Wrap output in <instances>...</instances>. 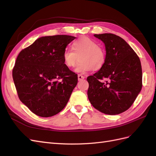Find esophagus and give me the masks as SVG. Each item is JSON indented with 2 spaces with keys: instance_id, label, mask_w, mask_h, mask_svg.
<instances>
[{
  "instance_id": "obj_1",
  "label": "esophagus",
  "mask_w": 156,
  "mask_h": 156,
  "mask_svg": "<svg viewBox=\"0 0 156 156\" xmlns=\"http://www.w3.org/2000/svg\"><path fill=\"white\" fill-rule=\"evenodd\" d=\"M84 79V77L83 75H82L81 74H79L78 75V80L79 81H81V80H83Z\"/></svg>"
}]
</instances>
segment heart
Masks as SVG:
<instances>
[{
	"instance_id": "heart-1",
	"label": "heart",
	"mask_w": 156,
	"mask_h": 156,
	"mask_svg": "<svg viewBox=\"0 0 156 156\" xmlns=\"http://www.w3.org/2000/svg\"><path fill=\"white\" fill-rule=\"evenodd\" d=\"M72 50H66L62 58L64 64L69 68L74 67L80 59L75 71L86 73L94 69H101L105 64L106 53L102 47L97 42L87 36L80 37L75 40L72 45Z\"/></svg>"
}]
</instances>
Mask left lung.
I'll return each instance as SVG.
<instances>
[{
	"mask_svg": "<svg viewBox=\"0 0 156 156\" xmlns=\"http://www.w3.org/2000/svg\"><path fill=\"white\" fill-rule=\"evenodd\" d=\"M105 45L103 66L87 77L88 98L92 106L104 114L119 115L132 105L142 88V68L138 55L119 36L94 34Z\"/></svg>",
	"mask_w": 156,
	"mask_h": 156,
	"instance_id": "obj_1",
	"label": "left lung"
}]
</instances>
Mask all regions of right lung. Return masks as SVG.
<instances>
[{"mask_svg": "<svg viewBox=\"0 0 156 156\" xmlns=\"http://www.w3.org/2000/svg\"><path fill=\"white\" fill-rule=\"evenodd\" d=\"M75 38L68 35L41 37L17 56L13 82L20 100L34 114L51 117L66 105L78 79L64 64L62 55Z\"/></svg>", "mask_w": 156, "mask_h": 156, "instance_id": "right-lung-1", "label": "right lung"}]
</instances>
